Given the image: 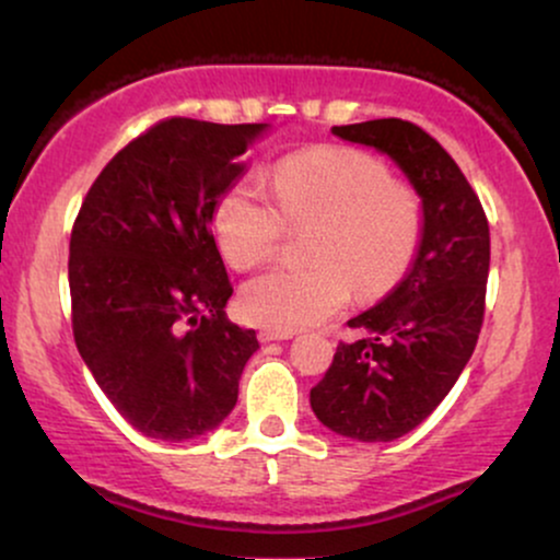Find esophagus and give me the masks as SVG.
Returning <instances> with one entry per match:
<instances>
[{
    "label": "esophagus",
    "mask_w": 560,
    "mask_h": 560,
    "mask_svg": "<svg viewBox=\"0 0 560 560\" xmlns=\"http://www.w3.org/2000/svg\"><path fill=\"white\" fill-rule=\"evenodd\" d=\"M260 342H284V339H292L294 331H279V329H262L260 334Z\"/></svg>",
    "instance_id": "esophagus-1"
}]
</instances>
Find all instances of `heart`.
Segmentation results:
<instances>
[{
  "mask_svg": "<svg viewBox=\"0 0 560 560\" xmlns=\"http://www.w3.org/2000/svg\"><path fill=\"white\" fill-rule=\"evenodd\" d=\"M273 196L260 184L236 182L213 213L223 258L253 268L271 258L287 231L316 223L307 234V266H273L240 292L244 318L266 329L294 331L342 311L352 292L378 298L408 271L421 242V205L392 182L382 160L352 147H311L281 158Z\"/></svg>",
  "mask_w": 560,
  "mask_h": 560,
  "instance_id": "b5f03b06",
  "label": "heart"
}]
</instances>
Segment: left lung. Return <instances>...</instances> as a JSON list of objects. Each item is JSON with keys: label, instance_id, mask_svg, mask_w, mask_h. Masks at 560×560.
Here are the masks:
<instances>
[{"label": "left lung", "instance_id": "left-lung-1", "mask_svg": "<svg viewBox=\"0 0 560 560\" xmlns=\"http://www.w3.org/2000/svg\"><path fill=\"white\" fill-rule=\"evenodd\" d=\"M334 137L374 147L421 199V242L387 298L347 320L365 331L339 342L311 408L331 432L392 442L413 432L464 374L485 318L490 226L455 160L400 118L334 126Z\"/></svg>", "mask_w": 560, "mask_h": 560}]
</instances>
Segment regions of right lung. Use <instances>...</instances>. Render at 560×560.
I'll use <instances>...</instances> for the list:
<instances>
[{"mask_svg": "<svg viewBox=\"0 0 560 560\" xmlns=\"http://www.w3.org/2000/svg\"><path fill=\"white\" fill-rule=\"evenodd\" d=\"M268 124L171 118L115 155L70 234L73 337L144 436L186 442L234 410L258 337L226 318L231 281L210 223Z\"/></svg>", "mask_w": 560, "mask_h": 560, "instance_id": "1", "label": "right lung"}]
</instances>
